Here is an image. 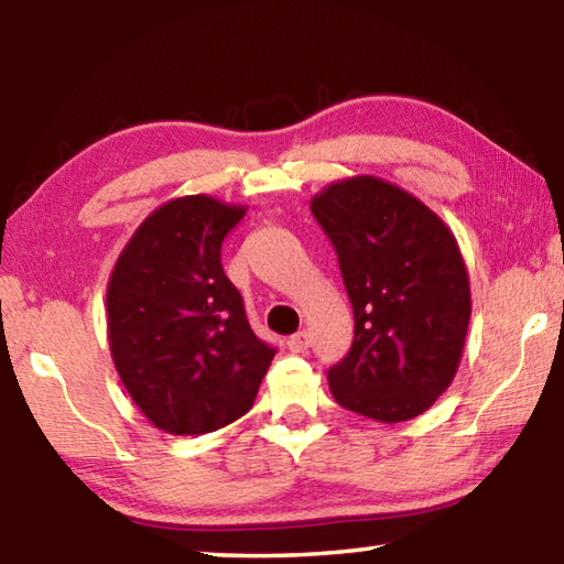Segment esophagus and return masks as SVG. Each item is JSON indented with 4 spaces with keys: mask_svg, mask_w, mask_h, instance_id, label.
I'll return each mask as SVG.
<instances>
[{
    "mask_svg": "<svg viewBox=\"0 0 564 564\" xmlns=\"http://www.w3.org/2000/svg\"><path fill=\"white\" fill-rule=\"evenodd\" d=\"M285 346H289V350H291V352H303V350H308V346H311L308 333H305V330L293 333V336H291L289 340H285Z\"/></svg>",
    "mask_w": 564,
    "mask_h": 564,
    "instance_id": "esophagus-1",
    "label": "esophagus"
}]
</instances>
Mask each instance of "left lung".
<instances>
[{
    "mask_svg": "<svg viewBox=\"0 0 564 564\" xmlns=\"http://www.w3.org/2000/svg\"><path fill=\"white\" fill-rule=\"evenodd\" d=\"M311 212L336 248L356 321L348 356L328 370L333 398L380 423L425 413L453 383L473 308L453 231L376 176L336 181Z\"/></svg>",
    "mask_w": 564,
    "mask_h": 564,
    "instance_id": "8db88e82",
    "label": "left lung"
}]
</instances>
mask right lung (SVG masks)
I'll return each mask as SVG.
<instances>
[{
	"mask_svg": "<svg viewBox=\"0 0 564 564\" xmlns=\"http://www.w3.org/2000/svg\"><path fill=\"white\" fill-rule=\"evenodd\" d=\"M243 206L181 196L129 238L107 289L113 366L133 403L171 435H202L251 410L275 356L248 326L221 265Z\"/></svg>",
	"mask_w": 564,
	"mask_h": 564,
	"instance_id": "obj_1",
	"label": "right lung"
}]
</instances>
